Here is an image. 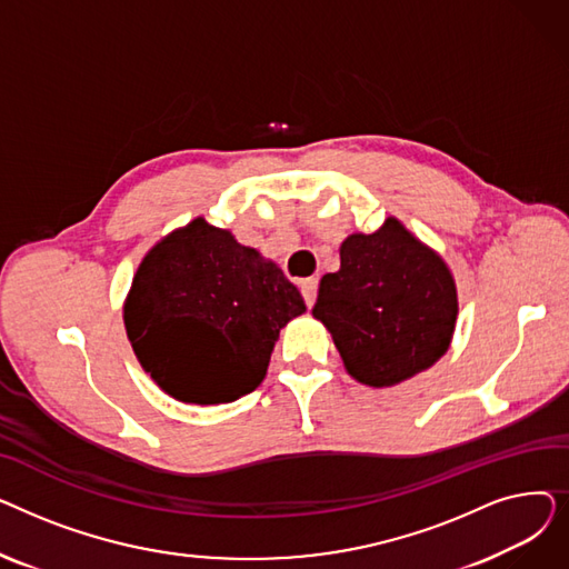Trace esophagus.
Masks as SVG:
<instances>
[{"label":"esophagus","instance_id":"obj_1","mask_svg":"<svg viewBox=\"0 0 569 569\" xmlns=\"http://www.w3.org/2000/svg\"><path fill=\"white\" fill-rule=\"evenodd\" d=\"M302 297H305L307 307H309V309H313V305H316V297H318V279H316V277H311V279H305V281H302Z\"/></svg>","mask_w":569,"mask_h":569}]
</instances>
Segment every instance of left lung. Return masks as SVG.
<instances>
[{
  "label": "left lung",
  "mask_w": 569,
  "mask_h": 569,
  "mask_svg": "<svg viewBox=\"0 0 569 569\" xmlns=\"http://www.w3.org/2000/svg\"><path fill=\"white\" fill-rule=\"evenodd\" d=\"M313 316L332 332L352 378L397 385L431 367L457 322L447 264L395 219L373 234H350L341 269L320 281Z\"/></svg>",
  "instance_id": "1"
}]
</instances>
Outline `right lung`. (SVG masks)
<instances>
[{"mask_svg":"<svg viewBox=\"0 0 569 569\" xmlns=\"http://www.w3.org/2000/svg\"><path fill=\"white\" fill-rule=\"evenodd\" d=\"M305 311L300 290L274 262L196 219L144 256L124 325L163 392L209 406L253 392L279 330Z\"/></svg>","mask_w":569,"mask_h":569,"instance_id":"right-lung-1","label":"right lung"}]
</instances>
